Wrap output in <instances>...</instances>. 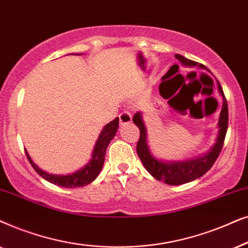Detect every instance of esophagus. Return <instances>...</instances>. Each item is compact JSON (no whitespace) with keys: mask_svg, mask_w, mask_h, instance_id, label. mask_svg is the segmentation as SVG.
<instances>
[{"mask_svg":"<svg viewBox=\"0 0 248 248\" xmlns=\"http://www.w3.org/2000/svg\"><path fill=\"white\" fill-rule=\"evenodd\" d=\"M119 120H120V124H128L133 120V117H131L130 112L124 111L119 115Z\"/></svg>","mask_w":248,"mask_h":248,"instance_id":"1","label":"esophagus"}]
</instances>
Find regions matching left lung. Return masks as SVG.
<instances>
[{
    "label": "left lung",
    "mask_w": 248,
    "mask_h": 248,
    "mask_svg": "<svg viewBox=\"0 0 248 248\" xmlns=\"http://www.w3.org/2000/svg\"><path fill=\"white\" fill-rule=\"evenodd\" d=\"M174 57L178 59V61L181 64L186 65V67H195V65H199L200 68H205L203 64H200L195 61L186 59L183 55L176 54ZM217 91H219L221 96L223 97L222 110H221L219 122H217L219 134H217V143L203 156H197L188 161H174V162H163V161L157 160V158H155L152 155L151 151L148 150L146 127L144 124L141 113L140 112H137L134 115V124L140 128V140L137 141V154L140 158L141 163L144 164L145 169L155 179L163 181V183L168 185H183L202 177L203 174H205L212 168L217 156H219L221 150H222L224 137H226L228 129V104L226 97H224L222 87L220 86L219 81H217Z\"/></svg>",
    "instance_id": "1"
}]
</instances>
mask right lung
Segmentation results:
<instances>
[{
  "mask_svg": "<svg viewBox=\"0 0 248 248\" xmlns=\"http://www.w3.org/2000/svg\"><path fill=\"white\" fill-rule=\"evenodd\" d=\"M119 127V118H115L113 121H111L110 124H108L107 126L103 128V130L101 131L98 140L95 144L93 154H92L91 161L86 166L80 169L77 172L72 174H67V176H60V174H52L47 173L45 171L36 166L32 162V160L29 156L27 151L25 150L26 155H27L28 161L31 162V167L34 168L36 172L39 176L44 178L45 180H47L48 183L58 185L60 187L64 188H76V187H84L86 185L91 184L92 181L96 179V177L102 170V167L104 164V157H105V152H107L108 145L110 144L112 138L115 136L118 131Z\"/></svg>",
  "mask_w": 248,
  "mask_h": 248,
  "instance_id": "obj_1",
  "label": "right lung"
}]
</instances>
